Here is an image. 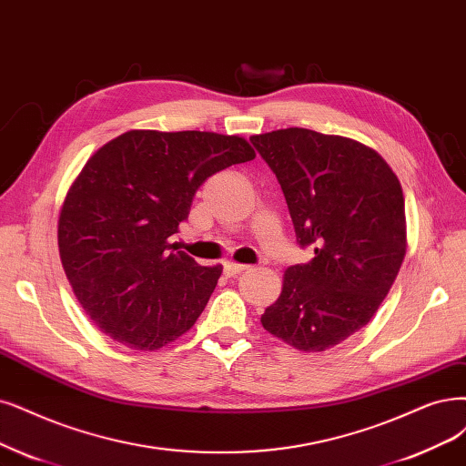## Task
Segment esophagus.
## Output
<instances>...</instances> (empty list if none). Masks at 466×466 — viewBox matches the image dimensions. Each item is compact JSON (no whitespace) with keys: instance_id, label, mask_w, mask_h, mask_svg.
Masks as SVG:
<instances>
[{"instance_id":"obj_1","label":"esophagus","mask_w":466,"mask_h":466,"mask_svg":"<svg viewBox=\"0 0 466 466\" xmlns=\"http://www.w3.org/2000/svg\"><path fill=\"white\" fill-rule=\"evenodd\" d=\"M248 268H249L248 265H239V263H227V265H224V272H227L228 277H236V274H242Z\"/></svg>"}]
</instances>
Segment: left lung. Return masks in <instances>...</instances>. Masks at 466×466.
I'll use <instances>...</instances> for the list:
<instances>
[{
    "label": "left lung",
    "instance_id": "left-lung-1",
    "mask_svg": "<svg viewBox=\"0 0 466 466\" xmlns=\"http://www.w3.org/2000/svg\"><path fill=\"white\" fill-rule=\"evenodd\" d=\"M249 140L279 178L298 244L315 248L311 261L284 272L261 324L299 351H326L369 324L398 277L401 184L380 153L351 137L282 128Z\"/></svg>",
    "mask_w": 466,
    "mask_h": 466
}]
</instances>
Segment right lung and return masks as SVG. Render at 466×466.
<instances>
[{
  "mask_svg": "<svg viewBox=\"0 0 466 466\" xmlns=\"http://www.w3.org/2000/svg\"><path fill=\"white\" fill-rule=\"evenodd\" d=\"M251 159L244 137L199 130H128L92 155L63 201L57 242L75 296L103 334L155 351L192 329L222 267L198 265L170 236L207 178Z\"/></svg>",
  "mask_w": 466,
  "mask_h": 466,
  "instance_id": "1",
  "label": "right lung"
}]
</instances>
